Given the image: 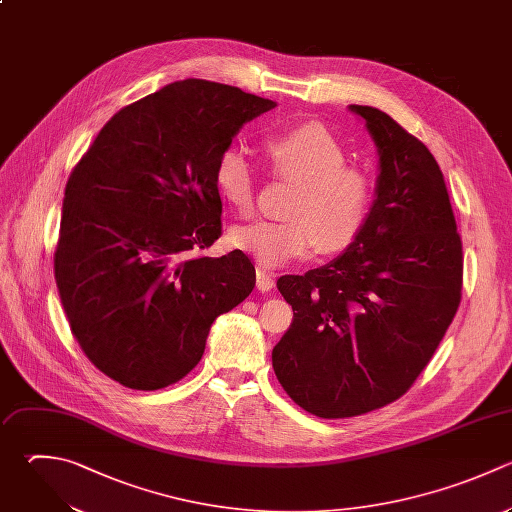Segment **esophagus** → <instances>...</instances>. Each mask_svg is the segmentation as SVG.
I'll return each instance as SVG.
<instances>
[{
	"label": "esophagus",
	"instance_id": "obj_1",
	"mask_svg": "<svg viewBox=\"0 0 512 512\" xmlns=\"http://www.w3.org/2000/svg\"><path fill=\"white\" fill-rule=\"evenodd\" d=\"M256 288L260 292H270L274 288V276L270 272H266L264 268L256 270Z\"/></svg>",
	"mask_w": 512,
	"mask_h": 512
}]
</instances>
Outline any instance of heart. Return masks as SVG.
<instances>
[{"instance_id": "b5f03b06", "label": "heart", "mask_w": 512, "mask_h": 512, "mask_svg": "<svg viewBox=\"0 0 512 512\" xmlns=\"http://www.w3.org/2000/svg\"><path fill=\"white\" fill-rule=\"evenodd\" d=\"M266 158L276 176L296 184L288 220H260L230 230L234 248L250 254L264 268H280L318 246L324 252L346 250L368 224L372 182L348 166L342 142L320 124H304L270 138ZM214 186L240 216H250L256 200V176L240 148H226L214 166Z\"/></svg>"}]
</instances>
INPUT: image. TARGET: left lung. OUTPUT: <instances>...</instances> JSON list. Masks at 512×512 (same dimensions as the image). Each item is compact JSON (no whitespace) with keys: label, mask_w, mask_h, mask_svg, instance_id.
Returning a JSON list of instances; mask_svg holds the SVG:
<instances>
[{"label":"left lung","mask_w":512,"mask_h":512,"mask_svg":"<svg viewBox=\"0 0 512 512\" xmlns=\"http://www.w3.org/2000/svg\"><path fill=\"white\" fill-rule=\"evenodd\" d=\"M348 110L378 152L368 224L328 264L276 282L294 318L272 366L288 396L320 418L400 398L430 362L462 290V242L434 156L388 114Z\"/></svg>","instance_id":"left-lung-1"}]
</instances>
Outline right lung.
Returning a JSON list of instances; mask_svg holds the SVG:
<instances>
[{
  "label": "right lung",
  "mask_w": 512,
  "mask_h": 512,
  "mask_svg": "<svg viewBox=\"0 0 512 512\" xmlns=\"http://www.w3.org/2000/svg\"><path fill=\"white\" fill-rule=\"evenodd\" d=\"M276 102L182 80L122 108L74 168L54 270L90 362L134 390L184 378L212 322L250 296L242 250L188 258L222 234L218 156Z\"/></svg>",
  "instance_id": "add662e5"
}]
</instances>
